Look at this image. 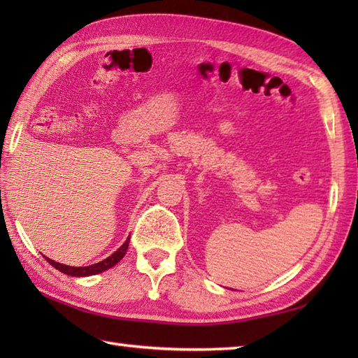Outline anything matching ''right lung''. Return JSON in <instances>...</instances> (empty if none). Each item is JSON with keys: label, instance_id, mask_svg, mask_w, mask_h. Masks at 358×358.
<instances>
[{"label": "right lung", "instance_id": "1", "mask_svg": "<svg viewBox=\"0 0 358 358\" xmlns=\"http://www.w3.org/2000/svg\"><path fill=\"white\" fill-rule=\"evenodd\" d=\"M127 246H129V238L123 243V246H120L115 252L106 258V260H103L100 263H95V264H90V266H85V268H75V266L57 263V262L50 260V258H48V257H45V260H48L53 266V268L62 271L63 273H67V275H71V277H89V275H95V273H100V272H104V271L113 268V266H115L121 260V258L126 255Z\"/></svg>", "mask_w": 358, "mask_h": 358}]
</instances>
